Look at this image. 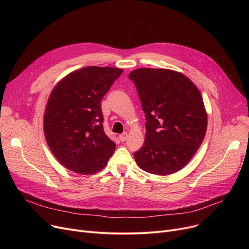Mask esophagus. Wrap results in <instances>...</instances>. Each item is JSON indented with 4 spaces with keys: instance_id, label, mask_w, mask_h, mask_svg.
<instances>
[{
    "instance_id": "obj_1",
    "label": "esophagus",
    "mask_w": 249,
    "mask_h": 249,
    "mask_svg": "<svg viewBox=\"0 0 249 249\" xmlns=\"http://www.w3.org/2000/svg\"><path fill=\"white\" fill-rule=\"evenodd\" d=\"M127 137H128L127 132H124V133H122V134L119 135V139L121 140V142H124V141L127 139Z\"/></svg>"
}]
</instances>
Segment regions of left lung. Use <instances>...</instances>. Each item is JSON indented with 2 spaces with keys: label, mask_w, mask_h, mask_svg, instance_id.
I'll use <instances>...</instances> for the list:
<instances>
[{
  "label": "left lung",
  "mask_w": 249,
  "mask_h": 249,
  "mask_svg": "<svg viewBox=\"0 0 249 249\" xmlns=\"http://www.w3.org/2000/svg\"><path fill=\"white\" fill-rule=\"evenodd\" d=\"M145 114V140L134 152L138 166L165 176L184 167L197 152L207 130V114L198 88L180 72L137 69L128 75Z\"/></svg>",
  "instance_id": "left-lung-1"
}]
</instances>
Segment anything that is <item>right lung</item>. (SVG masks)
<instances>
[{
	"label": "right lung",
	"instance_id": "obj_1",
	"mask_svg": "<svg viewBox=\"0 0 249 249\" xmlns=\"http://www.w3.org/2000/svg\"><path fill=\"white\" fill-rule=\"evenodd\" d=\"M123 70L87 67L71 72L48 99L44 134L56 160L70 171L91 175L107 164L116 144L104 131L101 101Z\"/></svg>",
	"mask_w": 249,
	"mask_h": 249
}]
</instances>
